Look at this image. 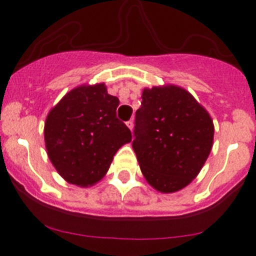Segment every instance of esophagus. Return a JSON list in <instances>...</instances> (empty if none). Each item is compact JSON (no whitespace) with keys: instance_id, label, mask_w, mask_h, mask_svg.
<instances>
[{"instance_id":"esophagus-1","label":"esophagus","mask_w":256,"mask_h":256,"mask_svg":"<svg viewBox=\"0 0 256 256\" xmlns=\"http://www.w3.org/2000/svg\"><path fill=\"white\" fill-rule=\"evenodd\" d=\"M126 126H128V128H130V130H133V126H134V122H133L132 119H130V120L126 122Z\"/></svg>"}]
</instances>
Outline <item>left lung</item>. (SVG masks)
Here are the masks:
<instances>
[{
    "label": "left lung",
    "mask_w": 256,
    "mask_h": 256,
    "mask_svg": "<svg viewBox=\"0 0 256 256\" xmlns=\"http://www.w3.org/2000/svg\"><path fill=\"white\" fill-rule=\"evenodd\" d=\"M132 148L142 174L160 192H176L198 174L212 151L214 126L191 94L177 87L144 90Z\"/></svg>",
    "instance_id": "left-lung-1"
}]
</instances>
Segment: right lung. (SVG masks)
Returning <instances> with one entry per match:
<instances>
[{
    "label": "right lung",
    "instance_id": "add662e5",
    "mask_svg": "<svg viewBox=\"0 0 256 256\" xmlns=\"http://www.w3.org/2000/svg\"><path fill=\"white\" fill-rule=\"evenodd\" d=\"M118 97L104 83L82 86L62 97L44 124L48 158L61 177L92 186L108 170L115 152L132 141L130 128L116 118Z\"/></svg>",
    "mask_w": 256,
    "mask_h": 256
}]
</instances>
